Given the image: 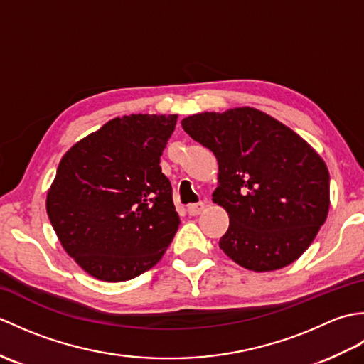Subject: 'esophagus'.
Returning a JSON list of instances; mask_svg holds the SVG:
<instances>
[{
	"label": "esophagus",
	"instance_id": "esophagus-1",
	"mask_svg": "<svg viewBox=\"0 0 364 364\" xmlns=\"http://www.w3.org/2000/svg\"><path fill=\"white\" fill-rule=\"evenodd\" d=\"M205 210V203L203 202H198V203H192L188 206V213L189 215H198Z\"/></svg>",
	"mask_w": 364,
	"mask_h": 364
}]
</instances>
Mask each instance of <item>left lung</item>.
Returning a JSON list of instances; mask_svg holds the SVG:
<instances>
[{
    "label": "left lung",
    "instance_id": "8db88e82",
    "mask_svg": "<svg viewBox=\"0 0 364 364\" xmlns=\"http://www.w3.org/2000/svg\"><path fill=\"white\" fill-rule=\"evenodd\" d=\"M219 164L213 202L228 213L219 247L255 272L291 264L314 241L330 208V175L313 146L255 107L181 120Z\"/></svg>",
    "mask_w": 364,
    "mask_h": 364
}]
</instances>
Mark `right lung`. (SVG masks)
Masks as SVG:
<instances>
[{
    "instance_id": "add662e5",
    "label": "right lung",
    "mask_w": 364,
    "mask_h": 364,
    "mask_svg": "<svg viewBox=\"0 0 364 364\" xmlns=\"http://www.w3.org/2000/svg\"><path fill=\"white\" fill-rule=\"evenodd\" d=\"M176 119H112L59 162L46 213L64 250L97 280H131L172 242L180 218L159 162Z\"/></svg>"
}]
</instances>
